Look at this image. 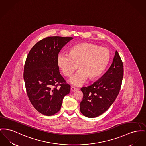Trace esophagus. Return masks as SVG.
<instances>
[{
	"instance_id": "obj_1",
	"label": "esophagus",
	"mask_w": 146,
	"mask_h": 146,
	"mask_svg": "<svg viewBox=\"0 0 146 146\" xmlns=\"http://www.w3.org/2000/svg\"><path fill=\"white\" fill-rule=\"evenodd\" d=\"M70 89H71V90H72V92H76V91H77L78 90V89H77V88H75V87H73V86H72Z\"/></svg>"
}]
</instances>
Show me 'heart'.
I'll return each mask as SVG.
<instances>
[{
  "label": "heart",
  "instance_id": "obj_1",
  "mask_svg": "<svg viewBox=\"0 0 146 146\" xmlns=\"http://www.w3.org/2000/svg\"><path fill=\"white\" fill-rule=\"evenodd\" d=\"M111 58L110 52L93 43L77 44L69 48L68 55L60 54L57 64L66 77H70L78 68L79 70L69 80L76 86L83 84L89 78L93 80L100 77L107 68Z\"/></svg>",
  "mask_w": 146,
  "mask_h": 146
}]
</instances>
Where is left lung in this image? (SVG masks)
<instances>
[{
  "mask_svg": "<svg viewBox=\"0 0 146 146\" xmlns=\"http://www.w3.org/2000/svg\"><path fill=\"white\" fill-rule=\"evenodd\" d=\"M123 76V65L117 51L111 66L101 78L88 87H83L80 111L87 117H98L108 110L119 93Z\"/></svg>",
  "mask_w": 146,
  "mask_h": 146,
  "instance_id": "left-lung-1",
  "label": "left lung"
}]
</instances>
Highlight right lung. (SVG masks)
<instances>
[{"mask_svg":"<svg viewBox=\"0 0 146 146\" xmlns=\"http://www.w3.org/2000/svg\"><path fill=\"white\" fill-rule=\"evenodd\" d=\"M73 37H48L36 43L28 53L24 79L30 102L40 113L52 116L60 110L70 86L60 75L57 57Z\"/></svg>","mask_w":146,"mask_h":146,"instance_id":"obj_1","label":"right lung"}]
</instances>
